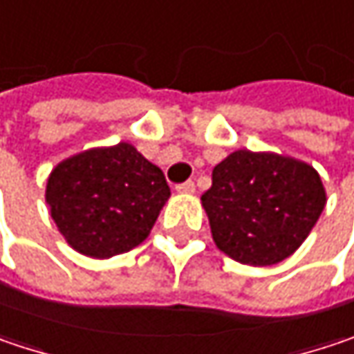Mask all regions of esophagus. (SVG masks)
<instances>
[{
    "mask_svg": "<svg viewBox=\"0 0 354 354\" xmlns=\"http://www.w3.org/2000/svg\"><path fill=\"white\" fill-rule=\"evenodd\" d=\"M175 189L179 191V193H185V195H191V193L195 191V183H193V181H185V183L177 185Z\"/></svg>",
    "mask_w": 354,
    "mask_h": 354,
    "instance_id": "esophagus-1",
    "label": "esophagus"
}]
</instances>
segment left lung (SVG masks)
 Instances as JSON below:
<instances>
[{"label":"left lung","mask_w":354,"mask_h":354,"mask_svg":"<svg viewBox=\"0 0 354 354\" xmlns=\"http://www.w3.org/2000/svg\"><path fill=\"white\" fill-rule=\"evenodd\" d=\"M201 205L215 245L240 264L260 268L302 245L326 205V191L313 165L240 149L215 165Z\"/></svg>","instance_id":"left-lung-1"}]
</instances>
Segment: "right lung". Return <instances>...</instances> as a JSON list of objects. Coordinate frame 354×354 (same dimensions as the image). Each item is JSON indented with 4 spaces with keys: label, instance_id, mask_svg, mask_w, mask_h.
I'll return each mask as SVG.
<instances>
[{
    "label": "right lung",
    "instance_id": "add662e5",
    "mask_svg": "<svg viewBox=\"0 0 354 354\" xmlns=\"http://www.w3.org/2000/svg\"><path fill=\"white\" fill-rule=\"evenodd\" d=\"M169 197L163 171L131 142L76 153L46 183V203L66 243L96 260L147 240Z\"/></svg>",
    "mask_w": 354,
    "mask_h": 354
}]
</instances>
